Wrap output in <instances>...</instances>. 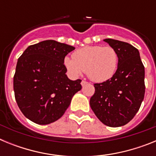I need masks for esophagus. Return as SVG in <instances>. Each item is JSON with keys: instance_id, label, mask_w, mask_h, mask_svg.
Returning <instances> with one entry per match:
<instances>
[{"instance_id": "1", "label": "esophagus", "mask_w": 156, "mask_h": 156, "mask_svg": "<svg viewBox=\"0 0 156 156\" xmlns=\"http://www.w3.org/2000/svg\"><path fill=\"white\" fill-rule=\"evenodd\" d=\"M87 83H88L87 82V81H84V80H82V82H81V85H82L83 87L85 86V85L87 84Z\"/></svg>"}]
</instances>
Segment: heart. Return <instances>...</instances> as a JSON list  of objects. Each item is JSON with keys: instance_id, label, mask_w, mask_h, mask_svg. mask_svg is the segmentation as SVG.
<instances>
[{"instance_id": "heart-1", "label": "heart", "mask_w": 156, "mask_h": 156, "mask_svg": "<svg viewBox=\"0 0 156 156\" xmlns=\"http://www.w3.org/2000/svg\"><path fill=\"white\" fill-rule=\"evenodd\" d=\"M64 65L72 75L79 76L83 71L92 81L102 83L111 79L118 66V54L112 47L86 46L66 57Z\"/></svg>"}]
</instances>
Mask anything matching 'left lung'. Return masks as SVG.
Listing matches in <instances>:
<instances>
[{
	"instance_id": "left-lung-1",
	"label": "left lung",
	"mask_w": 156,
	"mask_h": 156,
	"mask_svg": "<svg viewBox=\"0 0 156 156\" xmlns=\"http://www.w3.org/2000/svg\"><path fill=\"white\" fill-rule=\"evenodd\" d=\"M118 54V66L111 79L95 83L90 105L98 119L112 127L124 126L140 107L145 92L144 67L137 48L128 43L105 39Z\"/></svg>"
}]
</instances>
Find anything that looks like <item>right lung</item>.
I'll list each match as a JSON object with an SVG mask.
<instances>
[{"label": "right lung", "instance_id": "add662e5", "mask_svg": "<svg viewBox=\"0 0 156 156\" xmlns=\"http://www.w3.org/2000/svg\"><path fill=\"white\" fill-rule=\"evenodd\" d=\"M75 48L53 40L30 45L16 65L13 87L23 115L46 125L60 119L73 95L81 90L80 80L68 78L65 57Z\"/></svg>", "mask_w": 156, "mask_h": 156}]
</instances>
